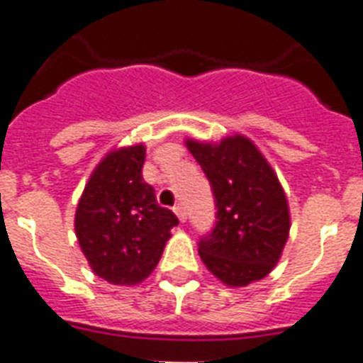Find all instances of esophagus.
<instances>
[{
  "label": "esophagus",
  "instance_id": "1",
  "mask_svg": "<svg viewBox=\"0 0 363 363\" xmlns=\"http://www.w3.org/2000/svg\"><path fill=\"white\" fill-rule=\"evenodd\" d=\"M173 211H175V215L179 216V220L186 222V209L182 207V203H177L175 207H173Z\"/></svg>",
  "mask_w": 363,
  "mask_h": 363
}]
</instances>
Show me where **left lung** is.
Here are the masks:
<instances>
[{"label": "left lung", "mask_w": 363, "mask_h": 363, "mask_svg": "<svg viewBox=\"0 0 363 363\" xmlns=\"http://www.w3.org/2000/svg\"><path fill=\"white\" fill-rule=\"evenodd\" d=\"M184 143L209 179L216 201V224L199 241V258L230 288L262 281L281 259L290 233L288 199L279 177L241 133L218 143Z\"/></svg>", "instance_id": "8db88e82"}]
</instances>
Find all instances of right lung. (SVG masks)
<instances>
[{"label": "right lung", "mask_w": 363, "mask_h": 363, "mask_svg": "<svg viewBox=\"0 0 363 363\" xmlns=\"http://www.w3.org/2000/svg\"><path fill=\"white\" fill-rule=\"evenodd\" d=\"M145 145L113 148L96 165L75 213V233L92 271L118 286H133L158 265L173 211L160 207L143 181Z\"/></svg>", "instance_id": "1"}]
</instances>
